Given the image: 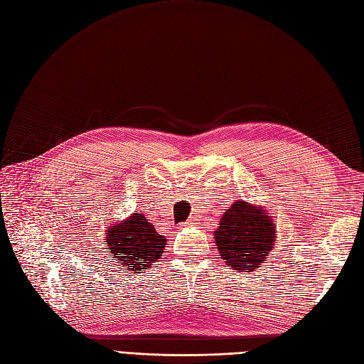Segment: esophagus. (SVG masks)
Instances as JSON below:
<instances>
[{"mask_svg":"<svg viewBox=\"0 0 364 364\" xmlns=\"http://www.w3.org/2000/svg\"><path fill=\"white\" fill-rule=\"evenodd\" d=\"M182 226H183V228H188V226H191V223H190V222H186V223H183Z\"/></svg>","mask_w":364,"mask_h":364,"instance_id":"1","label":"esophagus"}]
</instances>
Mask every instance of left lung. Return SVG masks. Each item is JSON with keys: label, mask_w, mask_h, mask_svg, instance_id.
Wrapping results in <instances>:
<instances>
[{"label": "left lung", "mask_w": 364, "mask_h": 364, "mask_svg": "<svg viewBox=\"0 0 364 364\" xmlns=\"http://www.w3.org/2000/svg\"><path fill=\"white\" fill-rule=\"evenodd\" d=\"M214 238L228 267L252 272L269 258V252L278 241L277 223L264 206L240 199L225 211Z\"/></svg>", "instance_id": "8db88e82"}]
</instances>
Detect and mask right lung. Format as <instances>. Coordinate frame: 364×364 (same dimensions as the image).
Listing matches in <instances>:
<instances>
[{
	"label": "right lung",
	"instance_id": "right-lung-1",
	"mask_svg": "<svg viewBox=\"0 0 364 364\" xmlns=\"http://www.w3.org/2000/svg\"><path fill=\"white\" fill-rule=\"evenodd\" d=\"M107 225L105 245L111 255L109 258H114L132 274L146 272L162 257L167 240L156 232L142 213H134L123 222Z\"/></svg>",
	"mask_w": 364,
	"mask_h": 364
}]
</instances>
